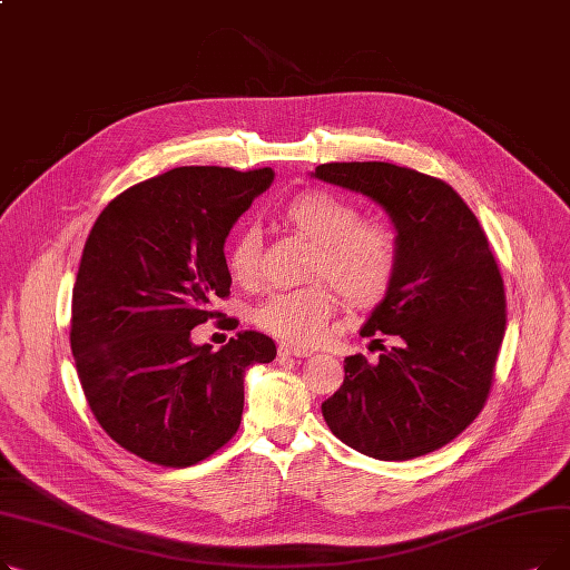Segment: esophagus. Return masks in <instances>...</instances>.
I'll return each instance as SVG.
<instances>
[{
	"mask_svg": "<svg viewBox=\"0 0 570 570\" xmlns=\"http://www.w3.org/2000/svg\"><path fill=\"white\" fill-rule=\"evenodd\" d=\"M279 355H282V357H307V355H312V351H307V348H301V346L282 344V346H279Z\"/></svg>",
	"mask_w": 570,
	"mask_h": 570,
	"instance_id": "obj_1",
	"label": "esophagus"
}]
</instances>
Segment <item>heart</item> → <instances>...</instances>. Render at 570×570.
<instances>
[{
	"label": "heart",
	"instance_id": "1",
	"mask_svg": "<svg viewBox=\"0 0 570 570\" xmlns=\"http://www.w3.org/2000/svg\"><path fill=\"white\" fill-rule=\"evenodd\" d=\"M282 217L314 243L307 277L316 282L267 295L254 312L261 331L291 346H314L325 337L335 314V288L357 309L376 307L393 291L402 245L391 224L363 219L355 203L325 189L293 196ZM258 230L247 226L233 237L226 252L230 277L237 284H252L258 275Z\"/></svg>",
	"mask_w": 570,
	"mask_h": 570
}]
</instances>
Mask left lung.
<instances>
[{"label":"left lung","mask_w":570,"mask_h":570,"mask_svg":"<svg viewBox=\"0 0 570 570\" xmlns=\"http://www.w3.org/2000/svg\"><path fill=\"white\" fill-rule=\"evenodd\" d=\"M323 183L361 191L393 217L402 265L363 337H395L376 363L346 357L344 383L321 404L357 453L413 460L439 451L483 411L505 335V291L488 235L439 177L385 161L321 164Z\"/></svg>","instance_id":"obj_1"}]
</instances>
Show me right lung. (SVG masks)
Masks as SVG:
<instances>
[{
	"mask_svg": "<svg viewBox=\"0 0 570 570\" xmlns=\"http://www.w3.org/2000/svg\"><path fill=\"white\" fill-rule=\"evenodd\" d=\"M273 177L173 168L115 196L87 235L69 333L78 379L106 434L145 462L215 455L243 421L245 370L275 361L252 331L219 351L191 344L196 325L226 321L213 307L230 295L226 235Z\"/></svg>",
	"mask_w": 570,
	"mask_h": 570,
	"instance_id": "1",
	"label": "right lung"
}]
</instances>
